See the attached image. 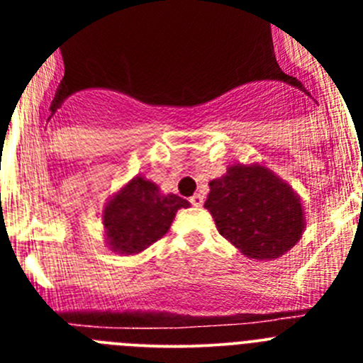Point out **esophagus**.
I'll use <instances>...</instances> for the list:
<instances>
[{
  "label": "esophagus",
  "mask_w": 363,
  "mask_h": 363,
  "mask_svg": "<svg viewBox=\"0 0 363 363\" xmlns=\"http://www.w3.org/2000/svg\"><path fill=\"white\" fill-rule=\"evenodd\" d=\"M191 205H194V207H201L203 205V196L201 194H194V196H191Z\"/></svg>",
  "instance_id": "obj_1"
}]
</instances>
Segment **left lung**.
Masks as SVG:
<instances>
[{
  "label": "left lung",
  "instance_id": "8db88e82",
  "mask_svg": "<svg viewBox=\"0 0 363 363\" xmlns=\"http://www.w3.org/2000/svg\"><path fill=\"white\" fill-rule=\"evenodd\" d=\"M205 209L218 233L249 258L285 255L303 233V209L293 192L262 165H233L213 179Z\"/></svg>",
  "mask_w": 363,
  "mask_h": 363
}]
</instances>
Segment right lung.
<instances>
[{"mask_svg":"<svg viewBox=\"0 0 363 363\" xmlns=\"http://www.w3.org/2000/svg\"><path fill=\"white\" fill-rule=\"evenodd\" d=\"M185 207H189L187 200L176 194H162L158 185L138 176L105 207L107 243L120 255L142 252L162 238L178 209Z\"/></svg>","mask_w":363,"mask_h":363,"instance_id":"add662e5","label":"right lung"}]
</instances>
